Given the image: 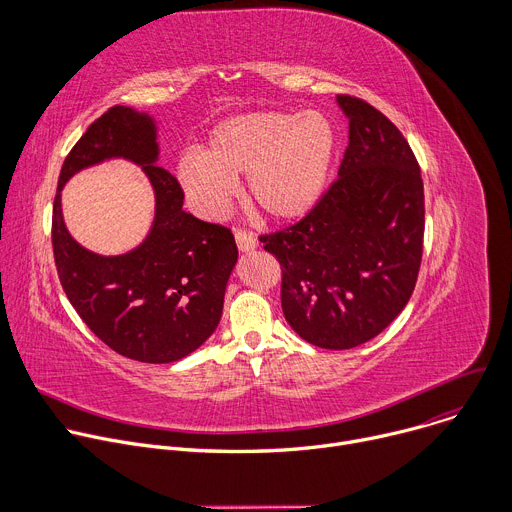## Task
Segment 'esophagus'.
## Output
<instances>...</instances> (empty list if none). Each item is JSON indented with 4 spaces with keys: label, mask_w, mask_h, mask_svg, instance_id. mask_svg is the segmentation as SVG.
<instances>
[{
    "label": "esophagus",
    "mask_w": 512,
    "mask_h": 512,
    "mask_svg": "<svg viewBox=\"0 0 512 512\" xmlns=\"http://www.w3.org/2000/svg\"><path fill=\"white\" fill-rule=\"evenodd\" d=\"M235 241H237L239 251H243V253H249V251H253L257 247V237L253 233H249V231H243V229L235 231Z\"/></svg>",
    "instance_id": "1"
}]
</instances>
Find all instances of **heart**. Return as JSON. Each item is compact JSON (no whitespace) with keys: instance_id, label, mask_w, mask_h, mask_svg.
I'll use <instances>...</instances> for the list:
<instances>
[{"instance_id":"obj_1","label":"heart","mask_w":512,"mask_h":512,"mask_svg":"<svg viewBox=\"0 0 512 512\" xmlns=\"http://www.w3.org/2000/svg\"><path fill=\"white\" fill-rule=\"evenodd\" d=\"M334 145V129L318 111L245 113L218 123L200 154H184L176 178L202 214L216 216L233 196V180L245 174L243 196L253 210L296 221L322 196Z\"/></svg>"}]
</instances>
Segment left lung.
<instances>
[{
    "instance_id": "8db88e82",
    "label": "left lung",
    "mask_w": 512,
    "mask_h": 512,
    "mask_svg": "<svg viewBox=\"0 0 512 512\" xmlns=\"http://www.w3.org/2000/svg\"><path fill=\"white\" fill-rule=\"evenodd\" d=\"M348 117L338 178L300 223L261 235L281 265V308L306 342L346 350L381 334L417 281L425 204L403 133L373 105L336 97Z\"/></svg>"
}]
</instances>
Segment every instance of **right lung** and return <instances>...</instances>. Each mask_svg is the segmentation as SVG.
<instances>
[{
  "instance_id": "obj_1",
  "label": "right lung",
  "mask_w": 512,
  "mask_h": 512,
  "mask_svg": "<svg viewBox=\"0 0 512 512\" xmlns=\"http://www.w3.org/2000/svg\"><path fill=\"white\" fill-rule=\"evenodd\" d=\"M154 117L111 107L89 125L66 156L52 208V247L58 277L72 308L121 356L166 364L202 346L223 314L225 289L237 263L227 227L182 210L178 180L158 162ZM123 157L142 166L157 196L153 229L123 256H97L69 237L59 192L77 171Z\"/></svg>"
}]
</instances>
